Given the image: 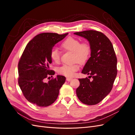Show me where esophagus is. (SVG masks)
<instances>
[{
  "mask_svg": "<svg viewBox=\"0 0 135 135\" xmlns=\"http://www.w3.org/2000/svg\"><path fill=\"white\" fill-rule=\"evenodd\" d=\"M72 79H73V78H66V80L68 81H71Z\"/></svg>",
  "mask_w": 135,
  "mask_h": 135,
  "instance_id": "34e87169",
  "label": "esophagus"
}]
</instances>
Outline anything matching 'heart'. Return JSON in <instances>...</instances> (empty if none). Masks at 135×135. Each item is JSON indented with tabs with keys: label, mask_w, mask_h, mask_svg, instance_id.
Wrapping results in <instances>:
<instances>
[{
	"label": "heart",
	"mask_w": 135,
	"mask_h": 135,
	"mask_svg": "<svg viewBox=\"0 0 135 135\" xmlns=\"http://www.w3.org/2000/svg\"><path fill=\"white\" fill-rule=\"evenodd\" d=\"M61 47L64 50L73 53L72 61L80 64H84L88 60L91 55V47L87 43H80V40L73 37H69L61 43ZM51 59L55 62L60 60V53L57 49H54L51 52ZM79 66L76 63L70 65H64L59 68L58 73L66 76H73L75 72L79 70Z\"/></svg>",
	"instance_id": "1"
}]
</instances>
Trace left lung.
<instances>
[{
	"label": "left lung",
	"mask_w": 135,
	"mask_h": 135,
	"mask_svg": "<svg viewBox=\"0 0 135 135\" xmlns=\"http://www.w3.org/2000/svg\"><path fill=\"white\" fill-rule=\"evenodd\" d=\"M89 42L91 57L87 61L81 73L90 75L79 79L80 85L76 90L81 103L93 105L99 103L111 91L117 74V59L113 44L107 36L95 30L76 32Z\"/></svg>",
	"instance_id": "left-lung-1"
}]
</instances>
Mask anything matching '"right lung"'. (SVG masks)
I'll use <instances>...</instances> for the list:
<instances>
[{"label": "right lung", "mask_w": 135, "mask_h": 135, "mask_svg": "<svg viewBox=\"0 0 135 135\" xmlns=\"http://www.w3.org/2000/svg\"><path fill=\"white\" fill-rule=\"evenodd\" d=\"M68 34L44 32L36 35L27 43L19 61V86L27 100L39 107L54 103L66 80L64 76L58 75L48 83L44 81L49 75L55 74L49 66L52 48Z\"/></svg>", "instance_id": "obj_1"}]
</instances>
